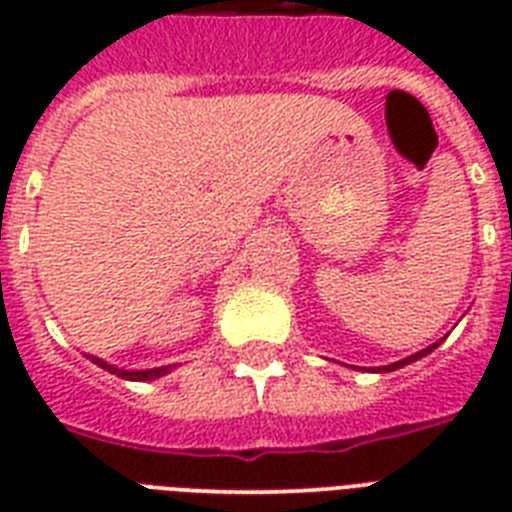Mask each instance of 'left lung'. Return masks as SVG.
I'll use <instances>...</instances> for the list:
<instances>
[{
	"instance_id": "1",
	"label": "left lung",
	"mask_w": 512,
	"mask_h": 512,
	"mask_svg": "<svg viewBox=\"0 0 512 512\" xmlns=\"http://www.w3.org/2000/svg\"><path fill=\"white\" fill-rule=\"evenodd\" d=\"M433 348H438V342H433V345H428V348H422L420 353H414V356H409V358H401V361H396V364H388V366H382L380 372H396V369H401V366H406V364H412V361H417V358H422V356H428L430 350Z\"/></svg>"
}]
</instances>
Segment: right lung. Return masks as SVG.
<instances>
[{"mask_svg": "<svg viewBox=\"0 0 512 512\" xmlns=\"http://www.w3.org/2000/svg\"><path fill=\"white\" fill-rule=\"evenodd\" d=\"M87 358H92V361H95L100 369H108V372L116 374V377H122V380H135V382L156 380V377H162V374H167L172 369V366H156V369H140V372H130V369H116L114 364H106L103 358H95V356H87Z\"/></svg>", "mask_w": 512, "mask_h": 512, "instance_id": "obj_1", "label": "right lung"}]
</instances>
